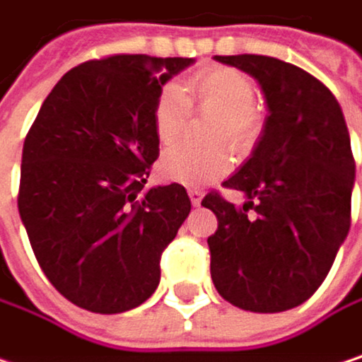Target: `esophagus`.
<instances>
[{
	"label": "esophagus",
	"mask_w": 362,
	"mask_h": 362,
	"mask_svg": "<svg viewBox=\"0 0 362 362\" xmlns=\"http://www.w3.org/2000/svg\"><path fill=\"white\" fill-rule=\"evenodd\" d=\"M187 194H189V198H192V204H194V206H200V202H202V192L196 189V187H192V189H187Z\"/></svg>",
	"instance_id": "obj_1"
}]
</instances>
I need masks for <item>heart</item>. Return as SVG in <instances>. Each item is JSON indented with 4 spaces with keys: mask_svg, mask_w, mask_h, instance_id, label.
<instances>
[{
    "mask_svg": "<svg viewBox=\"0 0 362 362\" xmlns=\"http://www.w3.org/2000/svg\"><path fill=\"white\" fill-rule=\"evenodd\" d=\"M194 98L202 109L221 115L215 139L228 141L238 149H247L259 132L255 113V86L253 82L230 67H209L192 76L185 90L179 84H166L158 92L153 103V130L162 145H173L185 130L192 113ZM232 166L228 149L196 151L192 147H173L160 160V175L173 183L202 187Z\"/></svg>",
    "mask_w": 362,
    "mask_h": 362,
    "instance_id": "1",
    "label": "heart"
}]
</instances>
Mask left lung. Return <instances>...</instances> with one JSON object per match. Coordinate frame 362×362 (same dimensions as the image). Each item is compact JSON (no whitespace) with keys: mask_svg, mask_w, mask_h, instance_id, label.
<instances>
[{"mask_svg":"<svg viewBox=\"0 0 362 362\" xmlns=\"http://www.w3.org/2000/svg\"><path fill=\"white\" fill-rule=\"evenodd\" d=\"M215 61L259 84L268 117L251 158L223 183L247 202L234 206L215 192L202 200L219 221L209 238L211 278L236 308L284 312L314 295L350 232L356 166L348 126L331 90L291 63L259 54Z\"/></svg>","mask_w":362,"mask_h":362,"instance_id":"1","label":"left lung"}]
</instances>
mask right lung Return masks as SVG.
<instances>
[{
  "mask_svg": "<svg viewBox=\"0 0 362 362\" xmlns=\"http://www.w3.org/2000/svg\"><path fill=\"white\" fill-rule=\"evenodd\" d=\"M194 59L117 54L67 71L23 145L18 213L40 268L96 314L141 305L192 211L183 185L145 189L160 153L153 103Z\"/></svg>",
  "mask_w": 362,
  "mask_h": 362,
  "instance_id": "obj_1",
  "label": "right lung"
}]
</instances>
